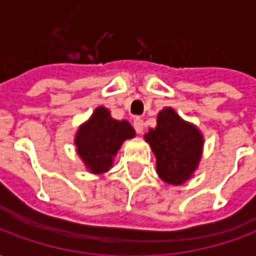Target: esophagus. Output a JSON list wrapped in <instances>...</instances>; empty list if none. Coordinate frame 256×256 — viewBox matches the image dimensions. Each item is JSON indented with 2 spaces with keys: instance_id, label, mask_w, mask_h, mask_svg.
Wrapping results in <instances>:
<instances>
[{
  "instance_id": "esophagus-1",
  "label": "esophagus",
  "mask_w": 256,
  "mask_h": 256,
  "mask_svg": "<svg viewBox=\"0 0 256 256\" xmlns=\"http://www.w3.org/2000/svg\"><path fill=\"white\" fill-rule=\"evenodd\" d=\"M133 126L136 128V132L138 134H142L144 133V128H145V123L142 119H140V118H136L133 122Z\"/></svg>"
}]
</instances>
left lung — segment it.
<instances>
[{"instance_id": "8db88e82", "label": "left lung", "mask_w": 256, "mask_h": 256, "mask_svg": "<svg viewBox=\"0 0 256 256\" xmlns=\"http://www.w3.org/2000/svg\"><path fill=\"white\" fill-rule=\"evenodd\" d=\"M156 156V172L164 182L181 185L196 172L203 154V136L196 126L167 106L158 115L156 128L144 136Z\"/></svg>"}]
</instances>
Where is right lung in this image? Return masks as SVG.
<instances>
[{
  "mask_svg": "<svg viewBox=\"0 0 256 256\" xmlns=\"http://www.w3.org/2000/svg\"><path fill=\"white\" fill-rule=\"evenodd\" d=\"M134 136L136 132L128 120H116L106 106H98L75 134L76 152L90 172L102 174L112 167L123 141Z\"/></svg>",
  "mask_w": 256,
  "mask_h": 256,
  "instance_id": "right-lung-1",
  "label": "right lung"
}]
</instances>
